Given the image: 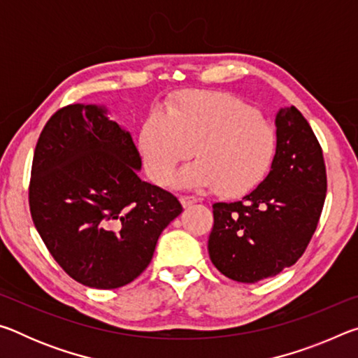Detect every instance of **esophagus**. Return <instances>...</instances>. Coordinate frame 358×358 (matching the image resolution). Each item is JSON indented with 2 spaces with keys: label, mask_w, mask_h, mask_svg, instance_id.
<instances>
[{
  "label": "esophagus",
  "mask_w": 358,
  "mask_h": 358,
  "mask_svg": "<svg viewBox=\"0 0 358 358\" xmlns=\"http://www.w3.org/2000/svg\"><path fill=\"white\" fill-rule=\"evenodd\" d=\"M180 202H181V205H183L185 208H187V207H192L194 203H197L199 199L194 197V196H181L180 197Z\"/></svg>",
  "instance_id": "obj_1"
}]
</instances>
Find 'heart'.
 <instances>
[{
	"label": "heart",
	"instance_id": "b5f03b06",
	"mask_svg": "<svg viewBox=\"0 0 358 358\" xmlns=\"http://www.w3.org/2000/svg\"><path fill=\"white\" fill-rule=\"evenodd\" d=\"M138 148L150 178L164 185L178 164L197 157L175 178L183 187H213L224 196L252 189L273 164L275 126L227 93L189 92L151 112L138 131Z\"/></svg>",
	"mask_w": 358,
	"mask_h": 358
}]
</instances>
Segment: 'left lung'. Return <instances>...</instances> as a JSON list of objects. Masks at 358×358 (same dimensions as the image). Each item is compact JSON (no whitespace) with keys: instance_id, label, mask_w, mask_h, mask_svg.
<instances>
[{"instance_id":"1","label":"left lung","mask_w":358,"mask_h":358,"mask_svg":"<svg viewBox=\"0 0 358 358\" xmlns=\"http://www.w3.org/2000/svg\"><path fill=\"white\" fill-rule=\"evenodd\" d=\"M271 171L238 202L213 205L208 254L224 276L257 282L276 276L305 252L322 213L327 172L322 148L294 106L276 115Z\"/></svg>"}]
</instances>
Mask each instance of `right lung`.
<instances>
[{"instance_id": "1", "label": "right lung", "mask_w": 358, "mask_h": 358, "mask_svg": "<svg viewBox=\"0 0 358 358\" xmlns=\"http://www.w3.org/2000/svg\"><path fill=\"white\" fill-rule=\"evenodd\" d=\"M141 167L131 134L106 107L66 106L41 132L29 211L48 252L83 286L134 281L162 230L183 211L173 194L138 178Z\"/></svg>"}]
</instances>
